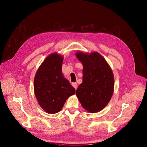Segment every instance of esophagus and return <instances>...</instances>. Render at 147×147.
Wrapping results in <instances>:
<instances>
[{"mask_svg": "<svg viewBox=\"0 0 147 147\" xmlns=\"http://www.w3.org/2000/svg\"><path fill=\"white\" fill-rule=\"evenodd\" d=\"M72 86L75 89H76V90L77 89V88H78V84H77V83H76V82H73Z\"/></svg>", "mask_w": 147, "mask_h": 147, "instance_id": "esophagus-1", "label": "esophagus"}]
</instances>
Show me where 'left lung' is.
Here are the masks:
<instances>
[{
	"label": "left lung",
	"instance_id": "1",
	"mask_svg": "<svg viewBox=\"0 0 147 147\" xmlns=\"http://www.w3.org/2000/svg\"><path fill=\"white\" fill-rule=\"evenodd\" d=\"M76 56L83 65L82 82L76 90V96L84 109L97 112L107 106L114 92L112 69L97 52L89 54L78 51Z\"/></svg>",
	"mask_w": 147,
	"mask_h": 147
}]
</instances>
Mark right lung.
Masks as SVG:
<instances>
[{
	"mask_svg": "<svg viewBox=\"0 0 147 147\" xmlns=\"http://www.w3.org/2000/svg\"><path fill=\"white\" fill-rule=\"evenodd\" d=\"M63 57L56 53L49 55L37 70L34 78V92L40 106L48 114L61 110L75 89L62 74Z\"/></svg>",
	"mask_w": 147,
	"mask_h": 147,
	"instance_id": "obj_1",
	"label": "right lung"
}]
</instances>
